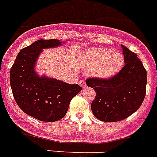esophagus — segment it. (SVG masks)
<instances>
[{
	"instance_id": "1",
	"label": "esophagus",
	"mask_w": 157,
	"mask_h": 157,
	"mask_svg": "<svg viewBox=\"0 0 157 157\" xmlns=\"http://www.w3.org/2000/svg\"><path fill=\"white\" fill-rule=\"evenodd\" d=\"M79 85H81L83 89L86 88V84H85V81H84V80H81V81H79Z\"/></svg>"
}]
</instances>
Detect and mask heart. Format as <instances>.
<instances>
[{"label":"heart","mask_w":157,"mask_h":157,"mask_svg":"<svg viewBox=\"0 0 157 157\" xmlns=\"http://www.w3.org/2000/svg\"><path fill=\"white\" fill-rule=\"evenodd\" d=\"M109 48H94L83 52L81 60L85 69L93 70V75L98 79L110 78L121 70L124 64V56Z\"/></svg>","instance_id":"1"}]
</instances>
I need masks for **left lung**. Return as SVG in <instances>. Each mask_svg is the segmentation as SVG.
<instances>
[{"mask_svg": "<svg viewBox=\"0 0 157 157\" xmlns=\"http://www.w3.org/2000/svg\"><path fill=\"white\" fill-rule=\"evenodd\" d=\"M125 65L109 79L89 78L87 85L96 92L91 109L96 118L105 122L125 119L142 105L146 93L147 72L135 52L121 45Z\"/></svg>", "mask_w": 157, "mask_h": 157, "instance_id": "obj_1", "label": "left lung"}]
</instances>
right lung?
I'll use <instances>...</instances> for the list:
<instances>
[{"label":"right lung","instance_id":"right-lung-1","mask_svg":"<svg viewBox=\"0 0 157 157\" xmlns=\"http://www.w3.org/2000/svg\"><path fill=\"white\" fill-rule=\"evenodd\" d=\"M60 40H39L21 50L10 70L9 80L14 100L22 111L36 120L57 121L65 116L70 101L82 88L56 79L39 76L35 65L45 48H56Z\"/></svg>","mask_w":157,"mask_h":157}]
</instances>
